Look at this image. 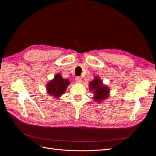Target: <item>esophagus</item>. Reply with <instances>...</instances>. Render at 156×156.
Instances as JSON below:
<instances>
[{"mask_svg": "<svg viewBox=\"0 0 156 156\" xmlns=\"http://www.w3.org/2000/svg\"><path fill=\"white\" fill-rule=\"evenodd\" d=\"M75 81H76V82L78 83H81V82H82V79H81V77H77L76 79H75Z\"/></svg>", "mask_w": 156, "mask_h": 156, "instance_id": "34e87169", "label": "esophagus"}]
</instances>
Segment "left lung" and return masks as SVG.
Returning <instances> with one entry per match:
<instances>
[{
    "label": "left lung",
    "instance_id": "obj_1",
    "mask_svg": "<svg viewBox=\"0 0 156 156\" xmlns=\"http://www.w3.org/2000/svg\"><path fill=\"white\" fill-rule=\"evenodd\" d=\"M89 88L90 91H93L94 94V99L97 102H101L105 100L109 96V89L104 84L98 77H95L92 81L89 83Z\"/></svg>",
    "mask_w": 156,
    "mask_h": 156
}]
</instances>
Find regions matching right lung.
Instances as JSON below:
<instances>
[{
  "instance_id": "right-lung-1",
  "label": "right lung",
  "mask_w": 156,
  "mask_h": 156,
  "mask_svg": "<svg viewBox=\"0 0 156 156\" xmlns=\"http://www.w3.org/2000/svg\"><path fill=\"white\" fill-rule=\"evenodd\" d=\"M69 83V80L62 78L61 75L58 73L53 80L47 84V92L54 98H58L65 93Z\"/></svg>"
}]
</instances>
